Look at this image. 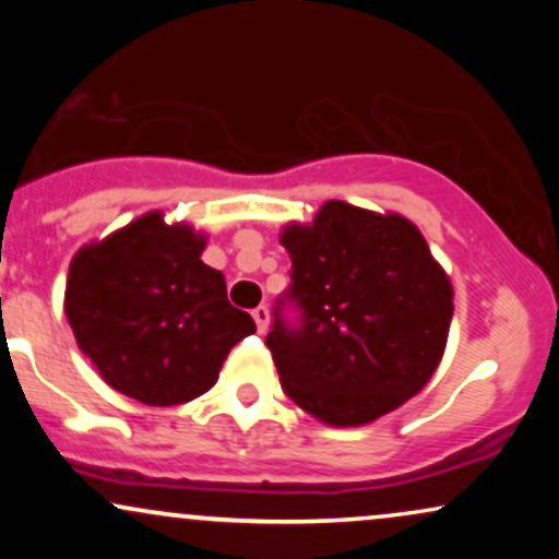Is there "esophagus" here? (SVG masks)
I'll return each instance as SVG.
<instances>
[{"mask_svg":"<svg viewBox=\"0 0 559 559\" xmlns=\"http://www.w3.org/2000/svg\"><path fill=\"white\" fill-rule=\"evenodd\" d=\"M252 318H254V323H258V331H260V333H265V331H267V320H271V310H267L265 305L254 307V310H252Z\"/></svg>","mask_w":559,"mask_h":559,"instance_id":"1","label":"esophagus"}]
</instances>
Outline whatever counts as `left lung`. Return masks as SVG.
Instances as JSON below:
<instances>
[{
    "label": "left lung",
    "instance_id": "obj_1",
    "mask_svg": "<svg viewBox=\"0 0 559 559\" xmlns=\"http://www.w3.org/2000/svg\"><path fill=\"white\" fill-rule=\"evenodd\" d=\"M281 243L292 284L275 299L265 344L288 400L329 426H362L418 394L454 312L420 230L333 199Z\"/></svg>",
    "mask_w": 559,
    "mask_h": 559
}]
</instances>
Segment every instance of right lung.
I'll return each mask as SVG.
<instances>
[{
    "mask_svg": "<svg viewBox=\"0 0 559 559\" xmlns=\"http://www.w3.org/2000/svg\"><path fill=\"white\" fill-rule=\"evenodd\" d=\"M204 239L150 213L70 262L66 316L81 352L120 394L170 407L204 394L228 352L254 333Z\"/></svg>",
    "mask_w": 559,
    "mask_h": 559,
    "instance_id": "obj_1",
    "label": "right lung"
}]
</instances>
